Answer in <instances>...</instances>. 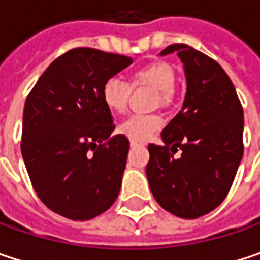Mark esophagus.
<instances>
[{
	"instance_id": "34e87169",
	"label": "esophagus",
	"mask_w": 260,
	"mask_h": 260,
	"mask_svg": "<svg viewBox=\"0 0 260 260\" xmlns=\"http://www.w3.org/2000/svg\"><path fill=\"white\" fill-rule=\"evenodd\" d=\"M143 143L141 141H135V140H131V146H141Z\"/></svg>"
}]
</instances>
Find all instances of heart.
Listing matches in <instances>:
<instances>
[{
  "instance_id": "b5f03b06",
  "label": "heart",
  "mask_w": 260,
  "mask_h": 260,
  "mask_svg": "<svg viewBox=\"0 0 260 260\" xmlns=\"http://www.w3.org/2000/svg\"><path fill=\"white\" fill-rule=\"evenodd\" d=\"M134 85H147L156 90L159 104L169 107L173 99V90L176 85V71L166 61H150L131 75ZM131 87L126 81L119 77L108 78L101 87V99L105 108L114 114L126 111ZM162 126V119L158 114H134L119 125V132L135 141L149 140Z\"/></svg>"
}]
</instances>
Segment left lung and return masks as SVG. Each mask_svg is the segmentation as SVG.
<instances>
[{"label":"left lung","instance_id":"obj_1","mask_svg":"<svg viewBox=\"0 0 260 260\" xmlns=\"http://www.w3.org/2000/svg\"><path fill=\"white\" fill-rule=\"evenodd\" d=\"M173 52L183 63L186 93L182 110L161 132L164 146L147 147L146 176L159 206L181 218H199L214 211L232 186L244 152V111L217 61L183 43L159 55ZM178 147L181 156L173 158Z\"/></svg>","mask_w":260,"mask_h":260}]
</instances>
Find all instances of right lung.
<instances>
[{"instance_id":"1","label":"right lung","mask_w":260,"mask_h":260,"mask_svg":"<svg viewBox=\"0 0 260 260\" xmlns=\"http://www.w3.org/2000/svg\"><path fill=\"white\" fill-rule=\"evenodd\" d=\"M131 57L75 48L54 60L28 94L22 158L39 199L55 214L84 221L117 199L129 141L113 135L101 87Z\"/></svg>"}]
</instances>
